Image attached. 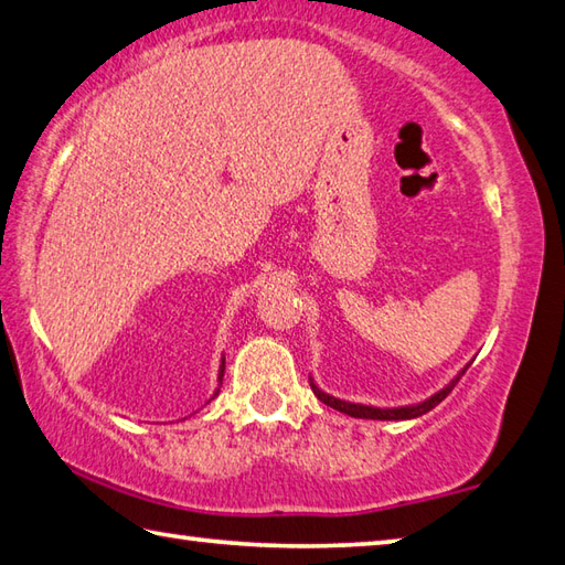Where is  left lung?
<instances>
[{"label": "left lung", "instance_id": "obj_1", "mask_svg": "<svg viewBox=\"0 0 565 565\" xmlns=\"http://www.w3.org/2000/svg\"><path fill=\"white\" fill-rule=\"evenodd\" d=\"M467 367H469V365L461 367V371H459V373L452 377V381H449V383H447L443 390H437L435 395H429L427 399H423V403H415V405H403V407H375V405L348 403V399H341V397H333V395L323 393V390L313 383V377H309V381H311V390H313V395H316L318 399H321L323 405L333 407V409H338V413H343V415L361 417V419H415V417H419V415L429 413V409H433V407H437L439 403H443V399H445L449 393H452V387L459 383V377L467 373Z\"/></svg>", "mask_w": 565, "mask_h": 565}]
</instances>
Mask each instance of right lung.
Wrapping results in <instances>:
<instances>
[{
  "label": "right lung",
  "mask_w": 565,
  "mask_h": 565,
  "mask_svg": "<svg viewBox=\"0 0 565 565\" xmlns=\"http://www.w3.org/2000/svg\"><path fill=\"white\" fill-rule=\"evenodd\" d=\"M222 375H224V358H222V365H220V375H217V390H214V395L212 397H217V393H220V387H222ZM210 397V399H212Z\"/></svg>",
  "instance_id": "obj_1"
}]
</instances>
